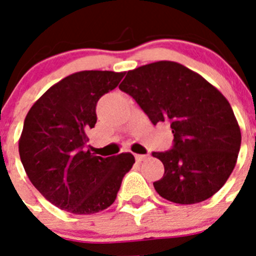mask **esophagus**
<instances>
[{"label":"esophagus","instance_id":"1","mask_svg":"<svg viewBox=\"0 0 256 256\" xmlns=\"http://www.w3.org/2000/svg\"><path fill=\"white\" fill-rule=\"evenodd\" d=\"M148 155H140V154H137V155L134 156L136 158V162H144V159H146V158H148Z\"/></svg>","mask_w":256,"mask_h":256}]
</instances>
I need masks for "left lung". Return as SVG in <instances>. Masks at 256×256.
I'll return each instance as SVG.
<instances>
[{
	"instance_id": "8db88e82",
	"label": "left lung",
	"mask_w": 256,
	"mask_h": 256,
	"mask_svg": "<svg viewBox=\"0 0 256 256\" xmlns=\"http://www.w3.org/2000/svg\"><path fill=\"white\" fill-rule=\"evenodd\" d=\"M151 123L170 124L174 146L152 152L164 164L156 192L180 205L212 198L234 172L241 130L230 102L212 83L176 61H156L126 73L119 86Z\"/></svg>"
}]
</instances>
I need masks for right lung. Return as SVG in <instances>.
<instances>
[{
  "label": "right lung",
  "instance_id": "right-lung-1",
  "mask_svg": "<svg viewBox=\"0 0 256 256\" xmlns=\"http://www.w3.org/2000/svg\"><path fill=\"white\" fill-rule=\"evenodd\" d=\"M126 73L83 70L50 87L24 120L19 154L29 180L51 204L78 216L105 210L134 164L132 154L92 155L87 130L96 124L97 101Z\"/></svg>",
  "mask_w": 256,
  "mask_h": 256
}]
</instances>
